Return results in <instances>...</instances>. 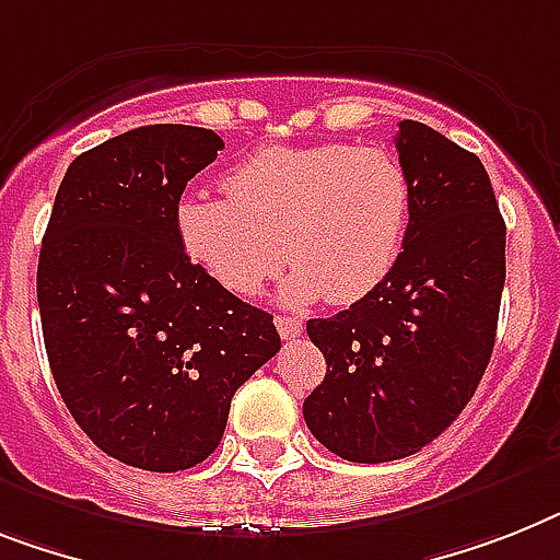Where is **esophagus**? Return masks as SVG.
<instances>
[{
	"instance_id": "esophagus-1",
	"label": "esophagus",
	"mask_w": 560,
	"mask_h": 560,
	"mask_svg": "<svg viewBox=\"0 0 560 560\" xmlns=\"http://www.w3.org/2000/svg\"><path fill=\"white\" fill-rule=\"evenodd\" d=\"M275 323H277V331H280V337H283V340H294V337H300V331H303V320L291 317V314H277Z\"/></svg>"
}]
</instances>
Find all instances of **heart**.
<instances>
[{"label":"heart","instance_id":"1","mask_svg":"<svg viewBox=\"0 0 560 560\" xmlns=\"http://www.w3.org/2000/svg\"><path fill=\"white\" fill-rule=\"evenodd\" d=\"M225 197L186 194L174 223L183 252L248 298L285 260L283 298L346 306L372 294L404 248L412 188L383 148L277 145L225 174Z\"/></svg>","mask_w":560,"mask_h":560}]
</instances>
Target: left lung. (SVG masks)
Returning <instances> with one entry per match:
<instances>
[{"mask_svg":"<svg viewBox=\"0 0 560 560\" xmlns=\"http://www.w3.org/2000/svg\"><path fill=\"white\" fill-rule=\"evenodd\" d=\"M412 208L404 252L372 294L306 323L326 377L312 435L354 464L420 452L472 400L506 280V225L478 156L415 119L395 137Z\"/></svg>","mask_w":560,"mask_h":560,"instance_id":"8db88e82","label":"left lung"}]
</instances>
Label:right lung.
Segmentation results:
<instances>
[{
  "mask_svg": "<svg viewBox=\"0 0 560 560\" xmlns=\"http://www.w3.org/2000/svg\"><path fill=\"white\" fill-rule=\"evenodd\" d=\"M220 148L194 125L91 148L65 171L42 237L36 298L59 395L105 455L148 472L206 460L234 392L280 352L275 317L177 240L179 197Z\"/></svg>",
  "mask_w": 560,
  "mask_h": 560,
  "instance_id": "obj_1",
  "label": "right lung"
}]
</instances>
